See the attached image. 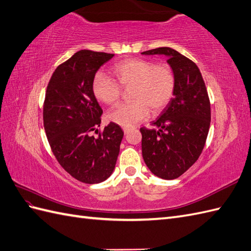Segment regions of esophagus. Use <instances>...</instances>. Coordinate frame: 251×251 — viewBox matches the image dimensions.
Listing matches in <instances>:
<instances>
[{
  "mask_svg": "<svg viewBox=\"0 0 251 251\" xmlns=\"http://www.w3.org/2000/svg\"><path fill=\"white\" fill-rule=\"evenodd\" d=\"M130 129H131V127H129V126H124V127H123V130H124V132H125V135H126V133L129 132Z\"/></svg>",
  "mask_w": 251,
  "mask_h": 251,
  "instance_id": "esophagus-1",
  "label": "esophagus"
}]
</instances>
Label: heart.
Listing matches in <instances>:
<instances>
[{"label":"heart","instance_id":"1","mask_svg":"<svg viewBox=\"0 0 251 251\" xmlns=\"http://www.w3.org/2000/svg\"><path fill=\"white\" fill-rule=\"evenodd\" d=\"M113 79L98 74L92 82V92L98 101L114 104L122 96V87L130 89L131 102L120 104L109 113V120L121 126H132L147 119L150 112L158 114L173 97L176 75L168 65L152 61L128 59L111 68Z\"/></svg>","mask_w":251,"mask_h":251}]
</instances>
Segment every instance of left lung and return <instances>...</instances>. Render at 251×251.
I'll return each instance as SVG.
<instances>
[{
  "label": "left lung",
  "instance_id": "8db88e82",
  "mask_svg": "<svg viewBox=\"0 0 251 251\" xmlns=\"http://www.w3.org/2000/svg\"><path fill=\"white\" fill-rule=\"evenodd\" d=\"M165 55L176 75L173 98L152 122L142 127V156L154 176L174 179L195 164L202 152L211 124V104L196 64L169 47L142 52Z\"/></svg>",
  "mask_w": 251,
  "mask_h": 251
}]
</instances>
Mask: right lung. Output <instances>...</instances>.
Wrapping results in <instances>:
<instances>
[{"instance_id": "add662e5", "label": "right lung", "mask_w": 251, "mask_h": 251, "mask_svg": "<svg viewBox=\"0 0 251 251\" xmlns=\"http://www.w3.org/2000/svg\"><path fill=\"white\" fill-rule=\"evenodd\" d=\"M114 54L80 50L57 66L47 86L44 126L52 152L73 177L98 184L111 176L124 132L115 123L98 132L102 110L92 82L100 66Z\"/></svg>"}]
</instances>
